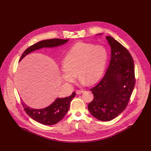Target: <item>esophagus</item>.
Instances as JSON below:
<instances>
[{"instance_id": "esophagus-1", "label": "esophagus", "mask_w": 151, "mask_h": 151, "mask_svg": "<svg viewBox=\"0 0 151 151\" xmlns=\"http://www.w3.org/2000/svg\"><path fill=\"white\" fill-rule=\"evenodd\" d=\"M76 93L77 94H82V93H83V90H77L76 91Z\"/></svg>"}]
</instances>
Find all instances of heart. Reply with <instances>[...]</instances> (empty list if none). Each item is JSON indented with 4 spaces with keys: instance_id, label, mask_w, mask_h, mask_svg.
<instances>
[{
    "instance_id": "heart-1",
    "label": "heart",
    "mask_w": 151,
    "mask_h": 151,
    "mask_svg": "<svg viewBox=\"0 0 151 151\" xmlns=\"http://www.w3.org/2000/svg\"><path fill=\"white\" fill-rule=\"evenodd\" d=\"M108 57L103 46L78 42L67 52L61 69V76L67 83L73 82L78 75L80 82L93 83L102 76Z\"/></svg>"
}]
</instances>
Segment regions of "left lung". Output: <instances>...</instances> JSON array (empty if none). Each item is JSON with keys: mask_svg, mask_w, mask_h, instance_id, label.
<instances>
[{"mask_svg": "<svg viewBox=\"0 0 151 151\" xmlns=\"http://www.w3.org/2000/svg\"><path fill=\"white\" fill-rule=\"evenodd\" d=\"M106 38L111 49L109 66L100 82L90 89L94 99L88 104V109L97 119L109 121L126 108L136 80L134 61L130 53L112 37Z\"/></svg>", "mask_w": 151, "mask_h": 151, "instance_id": "8db88e82", "label": "left lung"}]
</instances>
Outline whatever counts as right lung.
Wrapping results in <instances>:
<instances>
[{
  "mask_svg": "<svg viewBox=\"0 0 151 151\" xmlns=\"http://www.w3.org/2000/svg\"><path fill=\"white\" fill-rule=\"evenodd\" d=\"M69 39H51L41 40L36 44L27 48L21 56L19 61L24 57L30 52L43 48H53L65 44ZM75 92H73L72 95L64 98H57L50 106L45 108L35 109L31 108L26 105L21 99V103L26 114L33 119L37 122L47 125H54L60 121L66 115L69 111L72 100L75 97Z\"/></svg>",
  "mask_w": 151,
  "mask_h": 151,
  "instance_id": "right-lung-1",
  "label": "right lung"
}]
</instances>
